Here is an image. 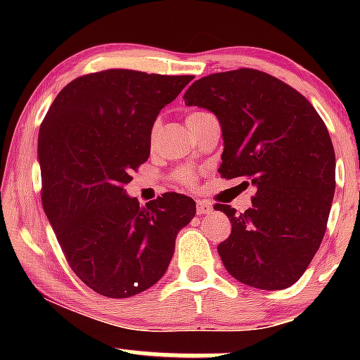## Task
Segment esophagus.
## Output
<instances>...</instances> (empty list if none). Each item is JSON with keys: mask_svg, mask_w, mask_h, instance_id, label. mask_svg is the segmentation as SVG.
I'll return each instance as SVG.
<instances>
[{"mask_svg": "<svg viewBox=\"0 0 360 360\" xmlns=\"http://www.w3.org/2000/svg\"><path fill=\"white\" fill-rule=\"evenodd\" d=\"M196 208H198V214H208V213H212L213 206L210 205L208 201L198 200V201H196Z\"/></svg>", "mask_w": 360, "mask_h": 360, "instance_id": "1", "label": "esophagus"}]
</instances>
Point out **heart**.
<instances>
[{
  "label": "heart",
  "mask_w": 360,
  "mask_h": 360,
  "mask_svg": "<svg viewBox=\"0 0 360 360\" xmlns=\"http://www.w3.org/2000/svg\"><path fill=\"white\" fill-rule=\"evenodd\" d=\"M200 113H201V111H196V113L188 115V117H193V115H200ZM154 131H155V128H154ZM174 179L179 181V183L184 184V186H193L194 184V179H196V174H194V172H193V169L181 167V169H177V171L174 172Z\"/></svg>",
  "instance_id": "1"
}]
</instances>
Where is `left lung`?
<instances>
[{
  "instance_id": "obj_1",
  "label": "left lung",
  "mask_w": 360,
  "mask_h": 360,
  "mask_svg": "<svg viewBox=\"0 0 360 360\" xmlns=\"http://www.w3.org/2000/svg\"><path fill=\"white\" fill-rule=\"evenodd\" d=\"M183 98L220 122L221 177L257 189L240 214L214 205L232 223L218 245L223 266L247 286L289 288L320 249L335 193V152L323 120L295 88L249 68L201 77Z\"/></svg>"
}]
</instances>
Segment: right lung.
<instances>
[{
  "label": "right lung",
  "instance_id": "right-lung-1",
  "mask_svg": "<svg viewBox=\"0 0 360 360\" xmlns=\"http://www.w3.org/2000/svg\"><path fill=\"white\" fill-rule=\"evenodd\" d=\"M193 76L106 69L57 94L39 131L42 205L64 257L86 286L130 298L164 276L196 203L166 193L146 206L125 194L150 154L159 111Z\"/></svg>",
  "mask_w": 360,
  "mask_h": 360
}]
</instances>
